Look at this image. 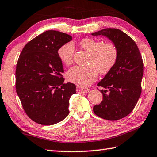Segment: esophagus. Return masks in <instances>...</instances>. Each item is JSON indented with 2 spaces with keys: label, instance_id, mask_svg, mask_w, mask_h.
Wrapping results in <instances>:
<instances>
[{
  "label": "esophagus",
  "instance_id": "1",
  "mask_svg": "<svg viewBox=\"0 0 157 157\" xmlns=\"http://www.w3.org/2000/svg\"><path fill=\"white\" fill-rule=\"evenodd\" d=\"M90 91V89L88 88H81L79 87H77V92L79 93H87Z\"/></svg>",
  "mask_w": 157,
  "mask_h": 157
}]
</instances>
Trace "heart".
Wrapping results in <instances>:
<instances>
[{
	"mask_svg": "<svg viewBox=\"0 0 157 157\" xmlns=\"http://www.w3.org/2000/svg\"><path fill=\"white\" fill-rule=\"evenodd\" d=\"M79 45L90 54L86 67L75 66L67 73L70 82L86 86L97 78L98 72L105 75L111 71L117 62L118 50L112 42L103 43L100 40L85 38L79 41ZM75 48L72 43H66L59 48L58 56L64 64L69 66L73 63Z\"/></svg>",
	"mask_w": 157,
	"mask_h": 157,
	"instance_id": "heart-1",
	"label": "heart"
}]
</instances>
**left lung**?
I'll return each mask as SVG.
<instances>
[{
  "instance_id": "8db88e82",
  "label": "left lung",
  "mask_w": 157,
  "mask_h": 157,
  "mask_svg": "<svg viewBox=\"0 0 157 157\" xmlns=\"http://www.w3.org/2000/svg\"><path fill=\"white\" fill-rule=\"evenodd\" d=\"M92 35L109 38L118 50L117 62L98 86L103 101L93 107L95 114L108 121H117L129 114L136 107L142 93L144 64L137 44L122 30L105 29Z\"/></svg>"
}]
</instances>
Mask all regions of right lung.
Listing matches in <instances>:
<instances>
[{"label":"right lung","mask_w":157,"mask_h":157,"mask_svg":"<svg viewBox=\"0 0 157 157\" xmlns=\"http://www.w3.org/2000/svg\"><path fill=\"white\" fill-rule=\"evenodd\" d=\"M71 36L48 30L24 46L15 69V88L29 117L36 123L52 125L68 116L69 99L76 93L72 83H64L60 47Z\"/></svg>","instance_id":"add662e5"}]
</instances>
